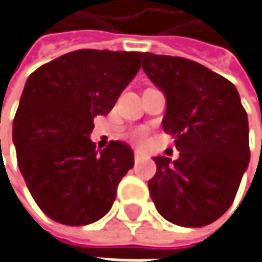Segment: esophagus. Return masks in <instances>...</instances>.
<instances>
[{"mask_svg":"<svg viewBox=\"0 0 262 262\" xmlns=\"http://www.w3.org/2000/svg\"><path fill=\"white\" fill-rule=\"evenodd\" d=\"M145 157L146 156L144 151H141V149H136V151H135V162H141V160H144Z\"/></svg>","mask_w":262,"mask_h":262,"instance_id":"obj_1","label":"esophagus"}]
</instances>
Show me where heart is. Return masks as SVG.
<instances>
[{"label": "heart", "instance_id": "heart-1", "mask_svg": "<svg viewBox=\"0 0 262 262\" xmlns=\"http://www.w3.org/2000/svg\"><path fill=\"white\" fill-rule=\"evenodd\" d=\"M130 136L133 141H136V142H142V141H145L146 130L144 129V127H139V129H136V130L132 132Z\"/></svg>", "mask_w": 262, "mask_h": 262}]
</instances>
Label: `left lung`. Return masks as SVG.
Masks as SVG:
<instances>
[{
  "label": "left lung",
  "mask_w": 262,
  "mask_h": 262,
  "mask_svg": "<svg viewBox=\"0 0 262 262\" xmlns=\"http://www.w3.org/2000/svg\"><path fill=\"white\" fill-rule=\"evenodd\" d=\"M142 68L166 96L163 130L179 151L173 162L154 157L149 195L169 223L208 225L231 206L249 164L248 114L237 89L185 57L142 53Z\"/></svg>",
  "instance_id": "1"
}]
</instances>
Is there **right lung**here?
<instances>
[{
    "label": "right lung",
    "instance_id": "1",
    "mask_svg": "<svg viewBox=\"0 0 262 262\" xmlns=\"http://www.w3.org/2000/svg\"><path fill=\"white\" fill-rule=\"evenodd\" d=\"M142 53L84 49L39 67L26 80L13 121L17 164L39 209L65 225L108 213L133 167L129 145L98 151L93 118L106 116L141 68Z\"/></svg>",
    "mask_w": 262,
    "mask_h": 262
}]
</instances>
